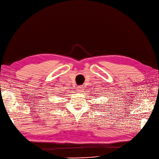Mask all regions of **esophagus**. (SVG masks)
<instances>
[{"instance_id": "1", "label": "esophagus", "mask_w": 159, "mask_h": 159, "mask_svg": "<svg viewBox=\"0 0 159 159\" xmlns=\"http://www.w3.org/2000/svg\"><path fill=\"white\" fill-rule=\"evenodd\" d=\"M82 88V86H80V87H79V89H80V90H78V92H82V89H81V88Z\"/></svg>"}]
</instances>
